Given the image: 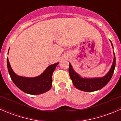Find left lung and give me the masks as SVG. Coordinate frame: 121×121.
<instances>
[{"instance_id":"8db88e82","label":"left lung","mask_w":121,"mask_h":121,"mask_svg":"<svg viewBox=\"0 0 121 121\" xmlns=\"http://www.w3.org/2000/svg\"><path fill=\"white\" fill-rule=\"evenodd\" d=\"M112 46L113 47L112 44ZM115 67V55L114 53V58L111 68L108 74L104 77L98 78H82L74 71L70 64H69L68 72L73 83L77 88L85 92H93L102 88L108 83L112 77Z\"/></svg>"}]
</instances>
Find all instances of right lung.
<instances>
[{"label":"right lung","mask_w":121,"mask_h":121,"mask_svg":"<svg viewBox=\"0 0 121 121\" xmlns=\"http://www.w3.org/2000/svg\"><path fill=\"white\" fill-rule=\"evenodd\" d=\"M58 64L57 63L48 66L42 74L37 77H23L18 76L13 72L7 58L8 71L13 82L23 92L31 95L41 94L50 90L52 86V75Z\"/></svg>","instance_id":"right-lung-1"}]
</instances>
